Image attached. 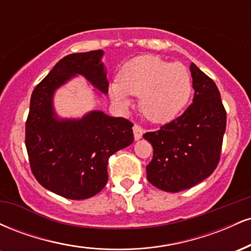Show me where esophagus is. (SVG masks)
Returning <instances> with one entry per match:
<instances>
[{
    "instance_id": "34e87169",
    "label": "esophagus",
    "mask_w": 251,
    "mask_h": 251,
    "mask_svg": "<svg viewBox=\"0 0 251 251\" xmlns=\"http://www.w3.org/2000/svg\"><path fill=\"white\" fill-rule=\"evenodd\" d=\"M133 133H134V139L139 140L140 138L143 137L144 129H143V127H140L139 125H137V124H135V125L133 126Z\"/></svg>"
}]
</instances>
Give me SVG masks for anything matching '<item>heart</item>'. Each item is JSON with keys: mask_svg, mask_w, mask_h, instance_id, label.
<instances>
[{"mask_svg": "<svg viewBox=\"0 0 251 251\" xmlns=\"http://www.w3.org/2000/svg\"><path fill=\"white\" fill-rule=\"evenodd\" d=\"M192 92L191 76L180 62H168L152 55L129 60L109 85V96L120 106L129 103L128 94L140 96V109L152 123L175 119L186 106Z\"/></svg>", "mask_w": 251, "mask_h": 251, "instance_id": "heart-1", "label": "heart"}]
</instances>
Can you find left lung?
Listing matches in <instances>:
<instances>
[{"label": "left lung", "instance_id": "left-lung-1", "mask_svg": "<svg viewBox=\"0 0 251 251\" xmlns=\"http://www.w3.org/2000/svg\"><path fill=\"white\" fill-rule=\"evenodd\" d=\"M194 102L160 129L143 135L153 148L148 180L166 192L190 189L208 178L220 162L226 112L214 80L190 65Z\"/></svg>", "mask_w": 251, "mask_h": 251}]
</instances>
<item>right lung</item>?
Wrapping results in <instances>:
<instances>
[{
    "instance_id": "add662e5",
    "label": "right lung",
    "mask_w": 251,
    "mask_h": 251,
    "mask_svg": "<svg viewBox=\"0 0 251 251\" xmlns=\"http://www.w3.org/2000/svg\"><path fill=\"white\" fill-rule=\"evenodd\" d=\"M102 55L99 50L65 56L31 93L25 122L31 172L43 188L70 200L99 194L108 180V158L134 139L133 124L125 118L92 111L81 119H60L54 111V92L75 75L107 93Z\"/></svg>"
}]
</instances>
